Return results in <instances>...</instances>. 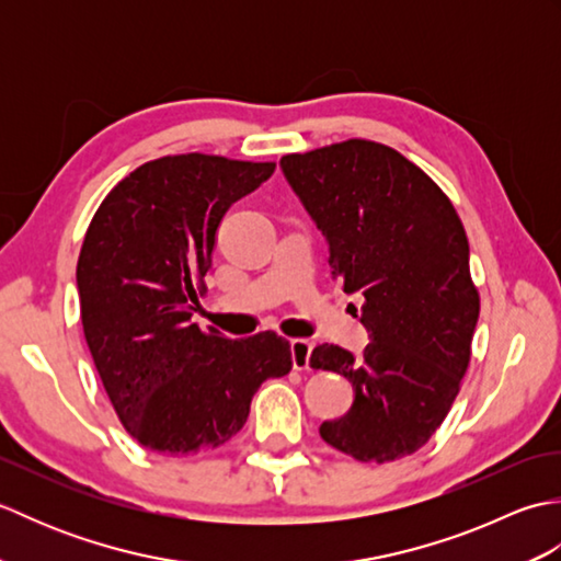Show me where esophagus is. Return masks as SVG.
Wrapping results in <instances>:
<instances>
[{
	"instance_id": "obj_1",
	"label": "esophagus",
	"mask_w": 561,
	"mask_h": 561,
	"mask_svg": "<svg viewBox=\"0 0 561 561\" xmlns=\"http://www.w3.org/2000/svg\"><path fill=\"white\" fill-rule=\"evenodd\" d=\"M311 352L313 344L308 340H291V366L296 371H306L308 364H311Z\"/></svg>"
}]
</instances>
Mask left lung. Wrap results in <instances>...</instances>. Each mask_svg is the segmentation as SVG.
<instances>
[{"mask_svg":"<svg viewBox=\"0 0 561 561\" xmlns=\"http://www.w3.org/2000/svg\"><path fill=\"white\" fill-rule=\"evenodd\" d=\"M323 231L332 277L362 294V356L318 344L311 366L352 380L354 402L320 424L325 444L362 462L420 450L446 420L470 364L480 296L450 199L386 145L350 139L279 161Z\"/></svg>","mask_w":561,"mask_h":561,"instance_id":"8db88e82","label":"left lung"}]
</instances>
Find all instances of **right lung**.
Masks as SVG:
<instances>
[{"label": "right lung", "instance_id": "add662e5", "mask_svg": "<svg viewBox=\"0 0 561 561\" xmlns=\"http://www.w3.org/2000/svg\"><path fill=\"white\" fill-rule=\"evenodd\" d=\"M274 163L181 153L139 165L93 214L77 262L81 325L129 436L169 456L226 444L262 380L291 371L289 342L193 323L217 231Z\"/></svg>", "mask_w": 561, "mask_h": 561}]
</instances>
